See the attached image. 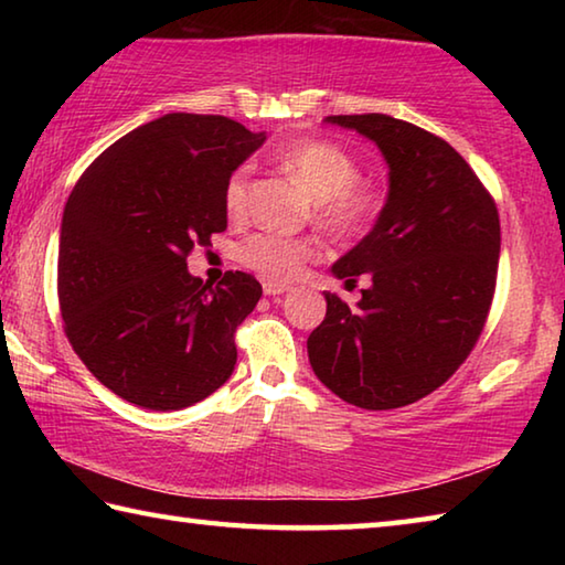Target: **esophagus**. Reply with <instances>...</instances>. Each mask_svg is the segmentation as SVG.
<instances>
[{"instance_id":"1","label":"esophagus","mask_w":565,"mask_h":565,"mask_svg":"<svg viewBox=\"0 0 565 565\" xmlns=\"http://www.w3.org/2000/svg\"><path fill=\"white\" fill-rule=\"evenodd\" d=\"M262 286H264L266 296H279L284 291H289V284H281V281H274V279H266Z\"/></svg>"}]
</instances>
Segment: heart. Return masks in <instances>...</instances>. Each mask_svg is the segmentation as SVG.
I'll return each instance as SVG.
<instances>
[{"label": "heart", "mask_w": 565, "mask_h": 565, "mask_svg": "<svg viewBox=\"0 0 565 565\" xmlns=\"http://www.w3.org/2000/svg\"><path fill=\"white\" fill-rule=\"evenodd\" d=\"M281 167L306 189L313 202L317 224L331 236H359L379 214V194L361 184L359 161L331 141H299L281 154ZM248 167H238L224 184V209L232 218H242L248 204ZM317 248L303 238L279 234H254L242 244V262L266 279L289 281L313 259Z\"/></svg>", "instance_id": "heart-1"}]
</instances>
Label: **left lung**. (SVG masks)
<instances>
[{"instance_id": "obj_1", "label": "left lung", "mask_w": 565, "mask_h": 565, "mask_svg": "<svg viewBox=\"0 0 565 565\" xmlns=\"http://www.w3.org/2000/svg\"><path fill=\"white\" fill-rule=\"evenodd\" d=\"M374 141L388 164L386 204L371 232L331 266L366 274L361 301L327 296V319L306 349L313 374L369 411L424 398L461 366L489 317L501 254L489 191L448 145L388 114L323 119Z\"/></svg>"}]
</instances>
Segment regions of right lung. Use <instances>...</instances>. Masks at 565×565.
Wrapping results in <instances>:
<instances>
[{"label": "right lung", "instance_id": "1", "mask_svg": "<svg viewBox=\"0 0 565 565\" xmlns=\"http://www.w3.org/2000/svg\"><path fill=\"white\" fill-rule=\"evenodd\" d=\"M264 141L226 117L164 114L114 141L72 189L56 284L64 331L129 404L179 411L232 376L234 331L262 284L244 271L204 284L186 256L224 232L226 179Z\"/></svg>", "mask_w": 565, "mask_h": 565}]
</instances>
